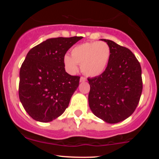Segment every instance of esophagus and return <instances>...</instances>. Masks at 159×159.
Returning a JSON list of instances; mask_svg holds the SVG:
<instances>
[{"label":"esophagus","mask_w":159,"mask_h":159,"mask_svg":"<svg viewBox=\"0 0 159 159\" xmlns=\"http://www.w3.org/2000/svg\"><path fill=\"white\" fill-rule=\"evenodd\" d=\"M86 81H87V78L85 77H81V78H80V82H84Z\"/></svg>","instance_id":"1"}]
</instances>
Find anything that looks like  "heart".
Instances as JSON below:
<instances>
[{
	"instance_id": "obj_1",
	"label": "heart",
	"mask_w": 159,
	"mask_h": 159,
	"mask_svg": "<svg viewBox=\"0 0 159 159\" xmlns=\"http://www.w3.org/2000/svg\"><path fill=\"white\" fill-rule=\"evenodd\" d=\"M71 55H65L63 64L71 74L77 72L78 64L81 70L88 76L99 75L106 68L111 55L110 48L102 42H93L78 45L72 48Z\"/></svg>"
}]
</instances>
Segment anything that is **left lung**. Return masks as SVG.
<instances>
[{"mask_svg": "<svg viewBox=\"0 0 159 159\" xmlns=\"http://www.w3.org/2000/svg\"><path fill=\"white\" fill-rule=\"evenodd\" d=\"M111 55L100 75L89 78L88 101L94 115L107 123L127 119L138 106L143 90L141 67L129 48L109 39Z\"/></svg>", "mask_w": 159, "mask_h": 159, "instance_id": "1", "label": "left lung"}]
</instances>
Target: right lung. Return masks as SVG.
Wrapping results in <instances>:
<instances>
[{
	"label": "right lung",
	"mask_w": 159,
	"mask_h": 159,
	"mask_svg": "<svg viewBox=\"0 0 159 159\" xmlns=\"http://www.w3.org/2000/svg\"><path fill=\"white\" fill-rule=\"evenodd\" d=\"M82 38L48 39L27 53L20 69L19 95L24 108L34 120L51 122L69 106L80 77L66 72L63 57Z\"/></svg>",
	"instance_id": "1"
}]
</instances>
